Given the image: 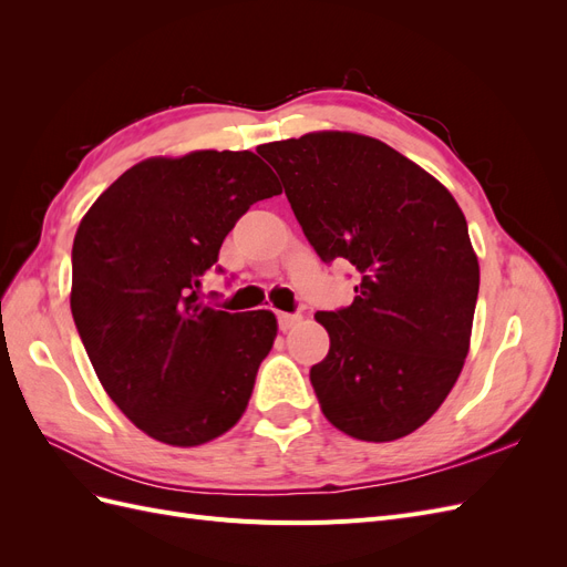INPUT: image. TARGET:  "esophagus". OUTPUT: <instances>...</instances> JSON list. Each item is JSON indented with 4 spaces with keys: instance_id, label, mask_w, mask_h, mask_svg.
I'll list each match as a JSON object with an SVG mask.
<instances>
[{
    "instance_id": "esophagus-1",
    "label": "esophagus",
    "mask_w": 567,
    "mask_h": 567,
    "mask_svg": "<svg viewBox=\"0 0 567 567\" xmlns=\"http://www.w3.org/2000/svg\"><path fill=\"white\" fill-rule=\"evenodd\" d=\"M277 319H279V329H281V331H288L290 326L300 321V315H298V312H279Z\"/></svg>"
}]
</instances>
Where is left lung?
<instances>
[{
	"label": "left lung",
	"instance_id": "obj_1",
	"mask_svg": "<svg viewBox=\"0 0 567 567\" xmlns=\"http://www.w3.org/2000/svg\"><path fill=\"white\" fill-rule=\"evenodd\" d=\"M323 262L359 271L354 302L317 312L331 348L310 369L323 416L364 442L414 433L454 388L480 288L458 203L423 167L352 132L262 144Z\"/></svg>",
	"mask_w": 567,
	"mask_h": 567
}]
</instances>
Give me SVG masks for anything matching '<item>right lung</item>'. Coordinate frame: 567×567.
I'll return each mask as SVG.
<instances>
[{"instance_id": "1", "label": "right lung", "mask_w": 567, "mask_h": 567, "mask_svg": "<svg viewBox=\"0 0 567 567\" xmlns=\"http://www.w3.org/2000/svg\"><path fill=\"white\" fill-rule=\"evenodd\" d=\"M279 194L255 153L194 151L136 163L82 217L73 319L101 385L148 437L196 447L244 416L277 317L213 310L198 288L238 217Z\"/></svg>"}]
</instances>
